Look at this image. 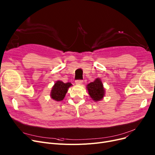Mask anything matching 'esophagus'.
<instances>
[{"instance_id": "esophagus-1", "label": "esophagus", "mask_w": 155, "mask_h": 155, "mask_svg": "<svg viewBox=\"0 0 155 155\" xmlns=\"http://www.w3.org/2000/svg\"><path fill=\"white\" fill-rule=\"evenodd\" d=\"M75 83L77 85H80L83 83V80H76Z\"/></svg>"}]
</instances>
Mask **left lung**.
<instances>
[{
  "label": "left lung",
  "instance_id": "8db88e82",
  "mask_svg": "<svg viewBox=\"0 0 155 155\" xmlns=\"http://www.w3.org/2000/svg\"><path fill=\"white\" fill-rule=\"evenodd\" d=\"M87 90L91 98L95 102L101 101L104 95L105 91L103 84L99 78L87 85Z\"/></svg>",
  "mask_w": 155,
  "mask_h": 155
}]
</instances>
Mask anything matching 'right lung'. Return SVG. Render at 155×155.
<instances>
[{
    "mask_svg": "<svg viewBox=\"0 0 155 155\" xmlns=\"http://www.w3.org/2000/svg\"><path fill=\"white\" fill-rule=\"evenodd\" d=\"M72 84L70 82L64 84L61 81H57L51 90V98L56 101H62L66 95L68 88Z\"/></svg>",
    "mask_w": 155,
    "mask_h": 155,
    "instance_id": "1",
    "label": "right lung"
}]
</instances>
